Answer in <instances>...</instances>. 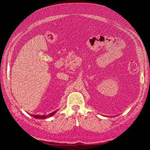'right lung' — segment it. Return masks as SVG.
Instances as JSON below:
<instances>
[{"label": "right lung", "mask_w": 150, "mask_h": 150, "mask_svg": "<svg viewBox=\"0 0 150 150\" xmlns=\"http://www.w3.org/2000/svg\"><path fill=\"white\" fill-rule=\"evenodd\" d=\"M54 114V112L51 113V114L49 115V116H41V115H33V116L36 119H45L49 116H52Z\"/></svg>", "instance_id": "obj_1"}]
</instances>
